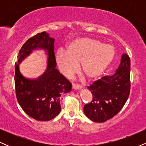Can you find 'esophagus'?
Returning <instances> with one entry per match:
<instances>
[{
  "mask_svg": "<svg viewBox=\"0 0 146 146\" xmlns=\"http://www.w3.org/2000/svg\"><path fill=\"white\" fill-rule=\"evenodd\" d=\"M72 88H73V90H80L82 88V86L78 84H73L72 85Z\"/></svg>",
  "mask_w": 146,
  "mask_h": 146,
  "instance_id": "34e87169",
  "label": "esophagus"
}]
</instances>
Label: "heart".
Returning <instances> with one entry per match:
<instances>
[{
  "mask_svg": "<svg viewBox=\"0 0 146 146\" xmlns=\"http://www.w3.org/2000/svg\"><path fill=\"white\" fill-rule=\"evenodd\" d=\"M66 48V51L59 50L56 55L57 65L66 77H71L78 71L81 63V71L85 78L95 80L108 68L115 56V48L111 44L87 37L73 39Z\"/></svg>",
  "mask_w": 146,
  "mask_h": 146,
  "instance_id": "obj_1",
  "label": "heart"
}]
</instances>
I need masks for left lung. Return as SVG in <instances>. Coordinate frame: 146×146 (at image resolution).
Wrapping results in <instances>:
<instances>
[{
	"label": "left lung",
	"mask_w": 146,
	"mask_h": 146,
	"mask_svg": "<svg viewBox=\"0 0 146 146\" xmlns=\"http://www.w3.org/2000/svg\"><path fill=\"white\" fill-rule=\"evenodd\" d=\"M130 58L123 53L115 74L103 77L88 86L93 100L84 106V112L89 119L102 123L121 110L130 94Z\"/></svg>",
	"instance_id": "8db88e82"
}]
</instances>
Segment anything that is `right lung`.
Listing matches in <instances>:
<instances>
[{
    "label": "right lung",
    "instance_id": "obj_1",
    "mask_svg": "<svg viewBox=\"0 0 146 146\" xmlns=\"http://www.w3.org/2000/svg\"><path fill=\"white\" fill-rule=\"evenodd\" d=\"M54 38L46 32L31 37L23 45L15 64V88L17 100L24 111L34 119L46 121L58 116L61 110L60 97L71 90L72 85L56 68ZM44 50L48 66L43 74L36 79L25 78L19 64L34 50Z\"/></svg>",
    "mask_w": 146,
    "mask_h": 146
}]
</instances>
